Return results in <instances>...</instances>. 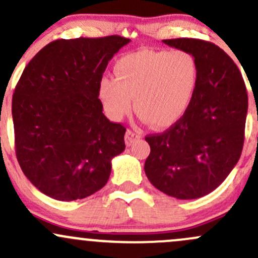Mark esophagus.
<instances>
[{"label": "esophagus", "instance_id": "34e87169", "mask_svg": "<svg viewBox=\"0 0 258 258\" xmlns=\"http://www.w3.org/2000/svg\"><path fill=\"white\" fill-rule=\"evenodd\" d=\"M140 137H141L140 132L132 131V130H127L126 135H124V142H126V146L130 147L136 140H137V138H140Z\"/></svg>", "mask_w": 258, "mask_h": 258}]
</instances>
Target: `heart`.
<instances>
[{
    "mask_svg": "<svg viewBox=\"0 0 258 258\" xmlns=\"http://www.w3.org/2000/svg\"><path fill=\"white\" fill-rule=\"evenodd\" d=\"M116 78L104 76L99 94L107 115L120 120L135 98L140 117L158 128L179 122L196 95L200 82L197 58L185 50H141L115 64Z\"/></svg>",
    "mask_w": 258,
    "mask_h": 258,
    "instance_id": "1",
    "label": "heart"
}]
</instances>
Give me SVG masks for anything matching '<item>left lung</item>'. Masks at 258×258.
<instances>
[{
  "mask_svg": "<svg viewBox=\"0 0 258 258\" xmlns=\"http://www.w3.org/2000/svg\"><path fill=\"white\" fill-rule=\"evenodd\" d=\"M163 42L197 58L200 82L179 122L146 137L151 153L144 171L152 185L168 196L195 200L214 191L240 159L247 93L236 64L213 42L187 38Z\"/></svg>",
  "mask_w": 258,
  "mask_h": 258,
  "instance_id": "left-lung-1",
  "label": "left lung"
}]
</instances>
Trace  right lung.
<instances>
[{
  "instance_id": "1",
  "label": "right lung",
  "mask_w": 258,
  "mask_h": 258,
  "mask_svg": "<svg viewBox=\"0 0 258 258\" xmlns=\"http://www.w3.org/2000/svg\"><path fill=\"white\" fill-rule=\"evenodd\" d=\"M130 39H58L27 64L12 99L14 143L28 180L57 201H75L105 186L112 158L124 151L121 123L103 114L99 84Z\"/></svg>"
}]
</instances>
